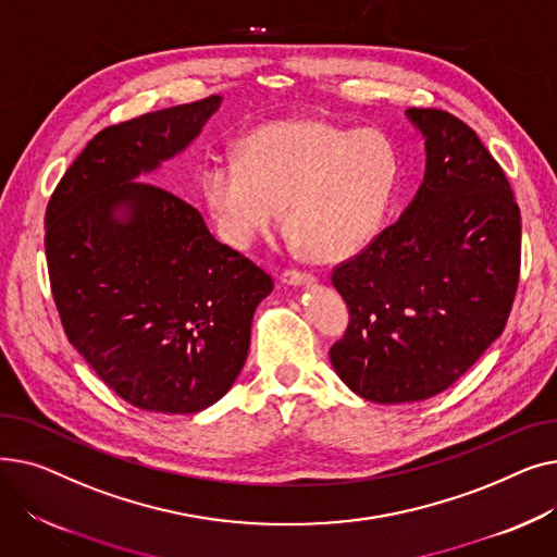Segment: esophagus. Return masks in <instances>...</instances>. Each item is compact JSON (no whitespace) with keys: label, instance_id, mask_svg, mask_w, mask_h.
I'll list each match as a JSON object with an SVG mask.
<instances>
[{"label":"esophagus","instance_id":"34e87169","mask_svg":"<svg viewBox=\"0 0 557 557\" xmlns=\"http://www.w3.org/2000/svg\"><path fill=\"white\" fill-rule=\"evenodd\" d=\"M282 282L288 286H313L315 277L311 273H300V271H284Z\"/></svg>","mask_w":557,"mask_h":557}]
</instances>
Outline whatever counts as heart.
I'll return each mask as SVG.
<instances>
[{"label": "heart", "mask_w": 557, "mask_h": 557, "mask_svg": "<svg viewBox=\"0 0 557 557\" xmlns=\"http://www.w3.org/2000/svg\"><path fill=\"white\" fill-rule=\"evenodd\" d=\"M399 171V151L384 131L290 116L250 131L234 162L205 169L200 194L232 248H248L284 208L286 232L300 252L334 263L363 250L382 230Z\"/></svg>", "instance_id": "b5f03b06"}]
</instances>
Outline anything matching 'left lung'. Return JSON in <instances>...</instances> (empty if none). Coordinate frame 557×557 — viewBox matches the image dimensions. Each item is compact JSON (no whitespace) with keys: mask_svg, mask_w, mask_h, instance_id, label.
Listing matches in <instances>:
<instances>
[{"mask_svg":"<svg viewBox=\"0 0 557 557\" xmlns=\"http://www.w3.org/2000/svg\"><path fill=\"white\" fill-rule=\"evenodd\" d=\"M424 181L401 216L332 273L349 307L330 361L376 404L447 391L502 336L519 284L521 216L479 135L435 108H408Z\"/></svg>","mask_w":557,"mask_h":557,"instance_id":"8db88e82","label":"left lung"}]
</instances>
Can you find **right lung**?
<instances>
[{"instance_id": "obj_1", "label": "right lung", "mask_w": 557, "mask_h": 557, "mask_svg": "<svg viewBox=\"0 0 557 557\" xmlns=\"http://www.w3.org/2000/svg\"><path fill=\"white\" fill-rule=\"evenodd\" d=\"M223 97L101 131L58 183L45 250L65 334L141 411L191 416L239 376L271 275L216 242L200 212L139 183L187 151Z\"/></svg>"}]
</instances>
